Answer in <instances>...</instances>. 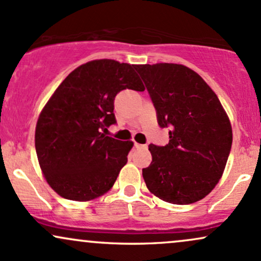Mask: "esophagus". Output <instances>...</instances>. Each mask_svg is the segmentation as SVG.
I'll use <instances>...</instances> for the list:
<instances>
[{"label": "esophagus", "instance_id": "esophagus-1", "mask_svg": "<svg viewBox=\"0 0 261 261\" xmlns=\"http://www.w3.org/2000/svg\"><path fill=\"white\" fill-rule=\"evenodd\" d=\"M135 147H136V148H146V147H147V146H146V145H141V143H135Z\"/></svg>", "mask_w": 261, "mask_h": 261}]
</instances>
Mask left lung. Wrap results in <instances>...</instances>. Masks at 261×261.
Returning <instances> with one entry per match:
<instances>
[{
	"label": "left lung",
	"instance_id": "8db88e82",
	"mask_svg": "<svg viewBox=\"0 0 261 261\" xmlns=\"http://www.w3.org/2000/svg\"><path fill=\"white\" fill-rule=\"evenodd\" d=\"M151 95L158 124L170 127L169 143L149 145L152 162L142 169L154 196L189 205L208 195L226 168L232 125L226 110L202 77L179 64L136 65Z\"/></svg>",
	"mask_w": 261,
	"mask_h": 261
}]
</instances>
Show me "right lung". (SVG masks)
Wrapping results in <instances>:
<instances>
[{
  "mask_svg": "<svg viewBox=\"0 0 261 261\" xmlns=\"http://www.w3.org/2000/svg\"><path fill=\"white\" fill-rule=\"evenodd\" d=\"M135 66L110 59L79 66L45 104L35 149L45 180L60 196L91 201L113 188L133 141L106 136L115 124L114 99L122 89L145 91Z\"/></svg>",
  "mask_w": 261,
  "mask_h": 261,
  "instance_id": "add662e5",
  "label": "right lung"
}]
</instances>
